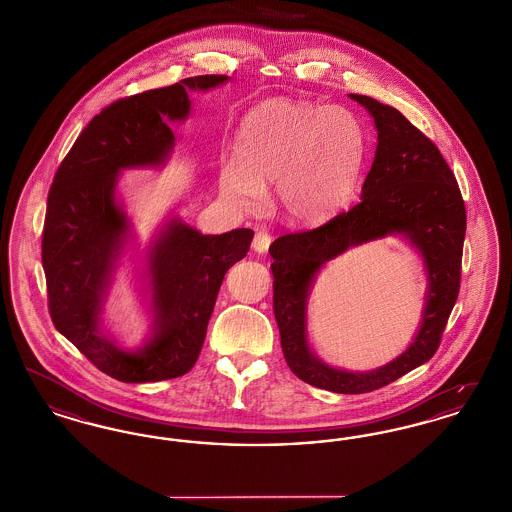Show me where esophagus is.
I'll list each match as a JSON object with an SVG mask.
<instances>
[{"label":"esophagus","mask_w":512,"mask_h":512,"mask_svg":"<svg viewBox=\"0 0 512 512\" xmlns=\"http://www.w3.org/2000/svg\"><path fill=\"white\" fill-rule=\"evenodd\" d=\"M270 242H272V236L268 234L267 230H257L255 238H253V249L257 253H265L270 247Z\"/></svg>","instance_id":"obj_1"}]
</instances>
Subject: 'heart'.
Instances as JSON below:
<instances>
[{"label":"heart","instance_id":"1","mask_svg":"<svg viewBox=\"0 0 512 512\" xmlns=\"http://www.w3.org/2000/svg\"><path fill=\"white\" fill-rule=\"evenodd\" d=\"M236 159L219 167V192L238 211H255L276 182L282 213L301 224L328 219L353 194L365 128L340 105L268 99L253 107L236 134Z\"/></svg>","mask_w":512,"mask_h":512}]
</instances>
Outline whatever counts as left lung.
I'll list each match as a JSON object with an SVG mask.
<instances>
[{"label":"left lung","instance_id":"left-lung-1","mask_svg":"<svg viewBox=\"0 0 512 512\" xmlns=\"http://www.w3.org/2000/svg\"><path fill=\"white\" fill-rule=\"evenodd\" d=\"M351 98L368 109L378 130L361 201L317 228L284 234L268 247L274 259L272 309L286 363L299 380L334 393L380 390L434 357L461 288L466 232L463 195L438 146L390 105L359 94ZM388 233H403L425 257L431 286L423 326L412 347L390 366L372 373L324 366L306 345L304 311L312 278L349 246Z\"/></svg>","mask_w":512,"mask_h":512}]
</instances>
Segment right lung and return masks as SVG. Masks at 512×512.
<instances>
[{
    "instance_id": "1",
    "label": "right lung",
    "mask_w": 512,
    "mask_h": 512,
    "mask_svg": "<svg viewBox=\"0 0 512 512\" xmlns=\"http://www.w3.org/2000/svg\"><path fill=\"white\" fill-rule=\"evenodd\" d=\"M226 80L201 74L113 101L80 132L49 188L42 232L49 315L92 365L119 382H161L192 370L222 278L253 240L249 228L203 236L172 220L149 247L153 338L128 353L99 332L101 303L126 232L115 201L119 171L163 163L174 144L169 124L190 113L188 92Z\"/></svg>"
}]
</instances>
